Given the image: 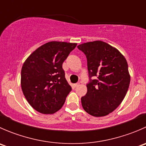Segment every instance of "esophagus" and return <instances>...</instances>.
Listing matches in <instances>:
<instances>
[{
	"mask_svg": "<svg viewBox=\"0 0 146 146\" xmlns=\"http://www.w3.org/2000/svg\"><path fill=\"white\" fill-rule=\"evenodd\" d=\"M78 85H79V83H76V84H73V88H76V87H78Z\"/></svg>",
	"mask_w": 146,
	"mask_h": 146,
	"instance_id": "esophagus-1",
	"label": "esophagus"
}]
</instances>
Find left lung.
Instances as JSON below:
<instances>
[{"instance_id":"obj_1","label":"left lung","mask_w":146,"mask_h":146,"mask_svg":"<svg viewBox=\"0 0 146 146\" xmlns=\"http://www.w3.org/2000/svg\"><path fill=\"white\" fill-rule=\"evenodd\" d=\"M78 48L86 56L90 78L88 92L81 98L82 108L93 117H104L115 110L126 96L131 79L127 61L119 50L102 41L83 43Z\"/></svg>"}]
</instances>
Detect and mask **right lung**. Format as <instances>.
I'll return each instance as SVG.
<instances>
[{
    "mask_svg": "<svg viewBox=\"0 0 146 146\" xmlns=\"http://www.w3.org/2000/svg\"><path fill=\"white\" fill-rule=\"evenodd\" d=\"M76 43L50 42L36 48L23 64L21 88L29 104L42 114H54L64 105L72 88L63 63Z\"/></svg>",
    "mask_w": 146,
    "mask_h": 146,
    "instance_id": "1",
    "label": "right lung"
}]
</instances>
